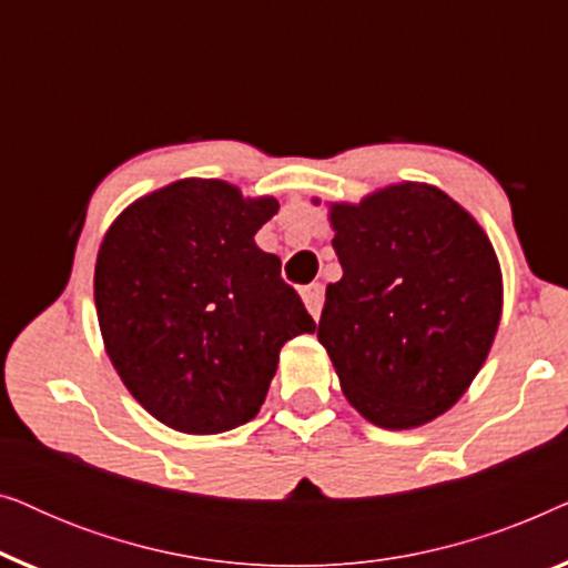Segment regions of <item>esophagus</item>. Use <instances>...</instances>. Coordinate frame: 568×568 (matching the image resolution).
Wrapping results in <instances>:
<instances>
[{
	"label": "esophagus",
	"mask_w": 568,
	"mask_h": 568,
	"mask_svg": "<svg viewBox=\"0 0 568 568\" xmlns=\"http://www.w3.org/2000/svg\"><path fill=\"white\" fill-rule=\"evenodd\" d=\"M302 300H305L310 315H313L315 321H317V317H321V313H323V300H325L323 284H310V286H305V292H302Z\"/></svg>",
	"instance_id": "esophagus-1"
}]
</instances>
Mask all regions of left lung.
<instances>
[{
  "label": "left lung",
  "instance_id": "obj_1",
  "mask_svg": "<svg viewBox=\"0 0 568 568\" xmlns=\"http://www.w3.org/2000/svg\"><path fill=\"white\" fill-rule=\"evenodd\" d=\"M344 276L317 341L341 390L383 429H416L463 398L501 321V268L484 227L429 183L331 204Z\"/></svg>",
  "mask_w": 568,
  "mask_h": 568
}]
</instances>
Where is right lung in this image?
<instances>
[{
	"label": "right lung",
	"mask_w": 568,
	"mask_h": 568,
	"mask_svg": "<svg viewBox=\"0 0 568 568\" xmlns=\"http://www.w3.org/2000/svg\"><path fill=\"white\" fill-rule=\"evenodd\" d=\"M276 212L274 196L183 178L129 204L100 243L105 352L129 393L170 429L220 434L251 422L282 346L315 331L282 261L255 245Z\"/></svg>",
	"instance_id": "1"
}]
</instances>
